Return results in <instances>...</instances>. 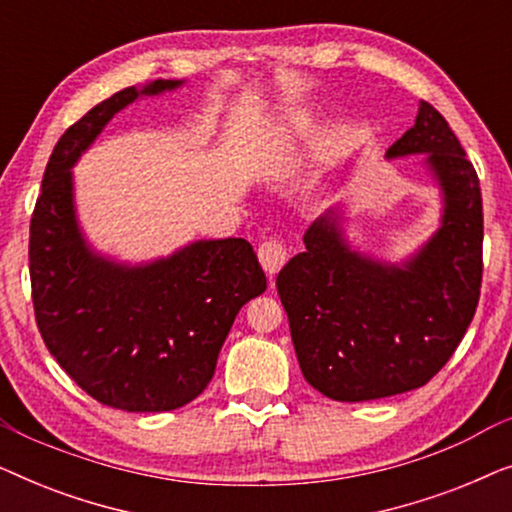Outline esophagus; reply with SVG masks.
Here are the masks:
<instances>
[{
  "label": "esophagus",
  "instance_id": "esophagus-1",
  "mask_svg": "<svg viewBox=\"0 0 512 512\" xmlns=\"http://www.w3.org/2000/svg\"><path fill=\"white\" fill-rule=\"evenodd\" d=\"M286 258H289V254H286L284 242H279V240H265L261 247H258V261H261L263 270L268 272L270 282L275 279L277 272L282 270Z\"/></svg>",
  "mask_w": 512,
  "mask_h": 512
}]
</instances>
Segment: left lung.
Returning <instances> with one entry per match:
<instances>
[{
  "label": "left lung",
  "mask_w": 512,
  "mask_h": 512,
  "mask_svg": "<svg viewBox=\"0 0 512 512\" xmlns=\"http://www.w3.org/2000/svg\"><path fill=\"white\" fill-rule=\"evenodd\" d=\"M426 153L443 195L431 240L401 265L349 247L328 209L303 235L305 251L279 270L277 291L305 380L342 403L424 387L459 347L482 284V195L475 167L429 102L387 158Z\"/></svg>",
  "instance_id": "left-lung-1"
}]
</instances>
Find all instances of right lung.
I'll return each mask as SVG.
<instances>
[{
    "mask_svg": "<svg viewBox=\"0 0 512 512\" xmlns=\"http://www.w3.org/2000/svg\"><path fill=\"white\" fill-rule=\"evenodd\" d=\"M181 83L123 88L67 128L30 223L32 303L48 352L88 396L125 412L177 410L198 398L240 307L268 286L242 237L125 265L95 254L81 233L74 163L118 111Z\"/></svg>",
    "mask_w": 512,
    "mask_h": 512,
    "instance_id": "obj_1",
    "label": "right lung"
}]
</instances>
